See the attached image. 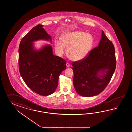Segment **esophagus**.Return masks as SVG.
Here are the masks:
<instances>
[{"label": "esophagus", "mask_w": 132, "mask_h": 132, "mask_svg": "<svg viewBox=\"0 0 132 132\" xmlns=\"http://www.w3.org/2000/svg\"><path fill=\"white\" fill-rule=\"evenodd\" d=\"M66 66H67V67L69 68L70 67V64L69 63V62H67L66 63Z\"/></svg>", "instance_id": "1"}]
</instances>
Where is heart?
<instances>
[{"label":"heart","instance_id":"obj_1","mask_svg":"<svg viewBox=\"0 0 132 132\" xmlns=\"http://www.w3.org/2000/svg\"><path fill=\"white\" fill-rule=\"evenodd\" d=\"M94 39L91 34L84 31H76L65 33L60 38V42L55 44V50L58 56L64 54L67 48L68 56L73 61L85 58L91 51Z\"/></svg>","mask_w":132,"mask_h":132}]
</instances>
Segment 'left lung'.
<instances>
[{"mask_svg":"<svg viewBox=\"0 0 132 132\" xmlns=\"http://www.w3.org/2000/svg\"><path fill=\"white\" fill-rule=\"evenodd\" d=\"M72 65L73 85L78 94L91 97L105 89L116 69V60L114 45L103 30L98 46Z\"/></svg>","mask_w":132,"mask_h":132,"instance_id":"obj_1","label":"left lung"}]
</instances>
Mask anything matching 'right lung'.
Masks as SVG:
<instances>
[{
    "label": "right lung",
    "instance_id": "1",
    "mask_svg": "<svg viewBox=\"0 0 132 132\" xmlns=\"http://www.w3.org/2000/svg\"><path fill=\"white\" fill-rule=\"evenodd\" d=\"M38 24L22 38L19 47V69L24 82L36 93L47 96L54 93L58 84L61 73L66 68L65 60L54 55L51 45L39 50L34 48L33 42L49 40L51 37Z\"/></svg>",
    "mask_w": 132,
    "mask_h": 132
}]
</instances>
